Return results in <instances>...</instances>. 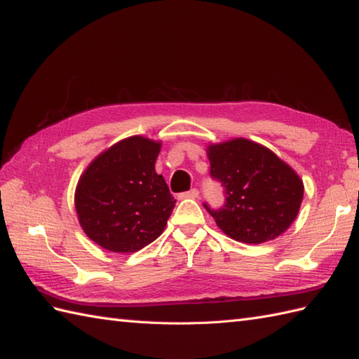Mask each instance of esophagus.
<instances>
[{
    "instance_id": "1",
    "label": "esophagus",
    "mask_w": 359,
    "mask_h": 359,
    "mask_svg": "<svg viewBox=\"0 0 359 359\" xmlns=\"http://www.w3.org/2000/svg\"><path fill=\"white\" fill-rule=\"evenodd\" d=\"M198 195H200V192H198V189H192V190H189V192L182 194L181 198H192V200H195V198H198Z\"/></svg>"
}]
</instances>
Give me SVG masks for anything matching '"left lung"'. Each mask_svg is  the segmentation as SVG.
Wrapping results in <instances>:
<instances>
[{"mask_svg": "<svg viewBox=\"0 0 359 359\" xmlns=\"http://www.w3.org/2000/svg\"><path fill=\"white\" fill-rule=\"evenodd\" d=\"M210 175L226 189V205L209 212L229 238L262 244L297 219L304 184L292 167L266 146L247 138L209 142Z\"/></svg>", "mask_w": 359, "mask_h": 359, "instance_id": "left-lung-1", "label": "left lung"}]
</instances>
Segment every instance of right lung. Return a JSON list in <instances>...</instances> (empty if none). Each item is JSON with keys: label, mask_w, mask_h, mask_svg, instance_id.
I'll return each mask as SVG.
<instances>
[{"label": "right lung", "mask_w": 359, "mask_h": 359, "mask_svg": "<svg viewBox=\"0 0 359 359\" xmlns=\"http://www.w3.org/2000/svg\"><path fill=\"white\" fill-rule=\"evenodd\" d=\"M159 150L161 141L133 135L102 150L79 177V226L102 249L133 253L164 232L177 201L155 170Z\"/></svg>", "instance_id": "add662e5"}]
</instances>
